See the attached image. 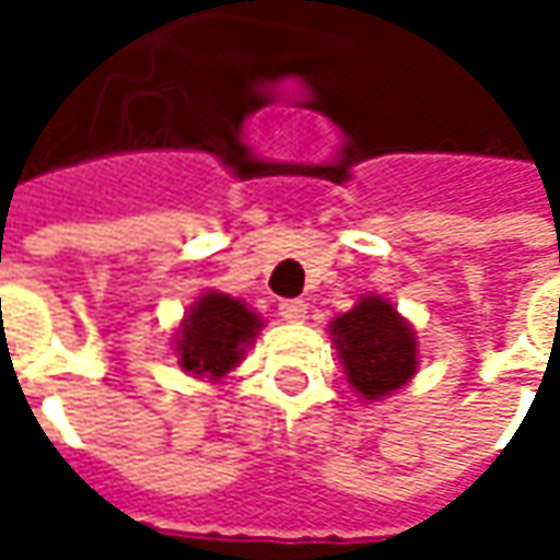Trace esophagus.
<instances>
[{"label": "esophagus", "instance_id": "34e87169", "mask_svg": "<svg viewBox=\"0 0 560 560\" xmlns=\"http://www.w3.org/2000/svg\"><path fill=\"white\" fill-rule=\"evenodd\" d=\"M305 314H308V305H305L302 299H287V302H280V317L290 320V324L305 320Z\"/></svg>", "mask_w": 560, "mask_h": 560}]
</instances>
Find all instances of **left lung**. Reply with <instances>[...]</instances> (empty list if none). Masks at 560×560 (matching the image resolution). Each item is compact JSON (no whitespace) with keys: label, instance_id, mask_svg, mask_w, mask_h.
Segmentation results:
<instances>
[{"label":"left lung","instance_id":"obj_1","mask_svg":"<svg viewBox=\"0 0 560 560\" xmlns=\"http://www.w3.org/2000/svg\"><path fill=\"white\" fill-rule=\"evenodd\" d=\"M334 336L349 383L364 398L389 396L418 371L415 334L386 299H361L352 312L336 317Z\"/></svg>","mask_w":560,"mask_h":560}]
</instances>
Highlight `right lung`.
<instances>
[{"mask_svg":"<svg viewBox=\"0 0 560 560\" xmlns=\"http://www.w3.org/2000/svg\"><path fill=\"white\" fill-rule=\"evenodd\" d=\"M261 320L248 312L240 299H230L221 292L202 295L189 314H186L180 339H177V355L189 374L218 380L236 361L243 358V349L252 342Z\"/></svg>","mask_w":560,"mask_h":560,"instance_id":"add662e5","label":"right lung"}]
</instances>
